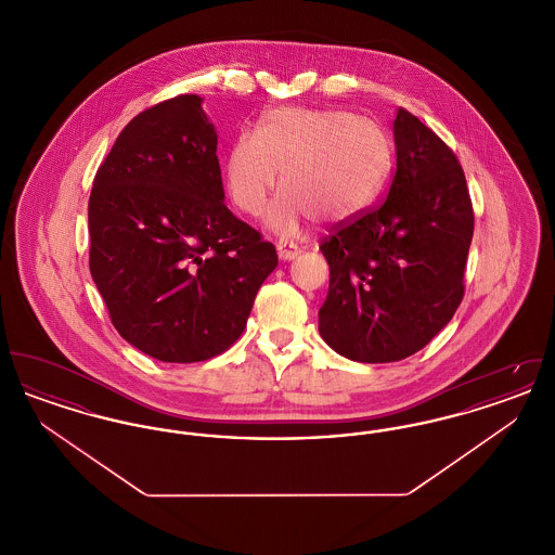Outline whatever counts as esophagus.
I'll list each match as a JSON object with an SVG mask.
<instances>
[{
    "instance_id": "esophagus-1",
    "label": "esophagus",
    "mask_w": 555,
    "mask_h": 555,
    "mask_svg": "<svg viewBox=\"0 0 555 555\" xmlns=\"http://www.w3.org/2000/svg\"><path fill=\"white\" fill-rule=\"evenodd\" d=\"M276 251H279V258L283 262H291V260H295L299 256V247L295 243H289V241H279L276 243Z\"/></svg>"
}]
</instances>
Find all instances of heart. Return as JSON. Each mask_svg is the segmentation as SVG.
Instances as JSON below:
<instances>
[{
	"label": "heart",
	"instance_id": "b5f03b06",
	"mask_svg": "<svg viewBox=\"0 0 555 555\" xmlns=\"http://www.w3.org/2000/svg\"><path fill=\"white\" fill-rule=\"evenodd\" d=\"M387 131L344 109L274 107L256 132H241L222 162V181L238 210L258 216L281 170V193L266 227L291 237L320 214L341 222L376 204L389 183Z\"/></svg>",
	"mask_w": 555,
	"mask_h": 555
}]
</instances>
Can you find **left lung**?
Listing matches in <instances>:
<instances>
[{
    "instance_id": "1",
    "label": "left lung",
    "mask_w": 555,
    "mask_h": 555,
    "mask_svg": "<svg viewBox=\"0 0 555 555\" xmlns=\"http://www.w3.org/2000/svg\"><path fill=\"white\" fill-rule=\"evenodd\" d=\"M387 199L320 245L331 281L320 337L366 364L421 351L455 314L475 231L466 177L448 145L397 109Z\"/></svg>"
}]
</instances>
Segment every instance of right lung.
Returning <instances> with one entry per match:
<instances>
[{"label": "right lung", "mask_w": 555, "mask_h": 555, "mask_svg": "<svg viewBox=\"0 0 555 555\" xmlns=\"http://www.w3.org/2000/svg\"><path fill=\"white\" fill-rule=\"evenodd\" d=\"M199 95L134 116L89 197V268L125 341L159 362H204L235 344L279 264L224 206L218 134Z\"/></svg>", "instance_id": "obj_1"}]
</instances>
